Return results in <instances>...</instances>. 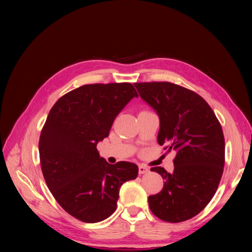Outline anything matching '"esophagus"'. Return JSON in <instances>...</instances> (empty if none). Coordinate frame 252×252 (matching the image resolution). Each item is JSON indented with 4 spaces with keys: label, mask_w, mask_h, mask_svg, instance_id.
Masks as SVG:
<instances>
[{
    "label": "esophagus",
    "mask_w": 252,
    "mask_h": 252,
    "mask_svg": "<svg viewBox=\"0 0 252 252\" xmlns=\"http://www.w3.org/2000/svg\"><path fill=\"white\" fill-rule=\"evenodd\" d=\"M147 172H149V169L146 167L145 165H139L138 166V173L139 174H146Z\"/></svg>",
    "instance_id": "obj_1"
}]
</instances>
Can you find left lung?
Wrapping results in <instances>:
<instances>
[{"label": "left lung", "instance_id": "8db88e82", "mask_svg": "<svg viewBox=\"0 0 252 252\" xmlns=\"http://www.w3.org/2000/svg\"><path fill=\"white\" fill-rule=\"evenodd\" d=\"M160 120L158 143L175 150L173 173L151 171L164 179L161 192L148 197L150 210L166 222L186 221L205 208L217 190L224 166V137L213 109L195 92L172 83L134 84Z\"/></svg>", "mask_w": 252, "mask_h": 252}]
</instances>
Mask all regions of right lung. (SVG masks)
Segmentation results:
<instances>
[{
  "label": "right lung",
  "mask_w": 252,
  "mask_h": 252,
  "mask_svg": "<svg viewBox=\"0 0 252 252\" xmlns=\"http://www.w3.org/2000/svg\"><path fill=\"white\" fill-rule=\"evenodd\" d=\"M137 96L127 83L85 85L50 109L39 137L40 165L52 195L76 219L94 223L108 218L120 187L137 177L136 164H109L96 149L116 117Z\"/></svg>",
  "instance_id": "right-lung-1"
}]
</instances>
